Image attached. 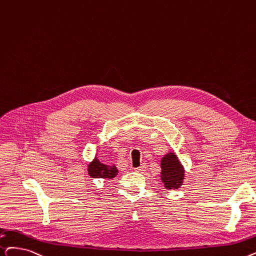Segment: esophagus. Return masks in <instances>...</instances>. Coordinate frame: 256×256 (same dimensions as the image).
Segmentation results:
<instances>
[{"instance_id": "1", "label": "esophagus", "mask_w": 256, "mask_h": 256, "mask_svg": "<svg viewBox=\"0 0 256 256\" xmlns=\"http://www.w3.org/2000/svg\"><path fill=\"white\" fill-rule=\"evenodd\" d=\"M146 164H142L140 168H135V172H144L146 170Z\"/></svg>"}]
</instances>
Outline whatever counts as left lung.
<instances>
[{
  "instance_id": "1",
  "label": "left lung",
  "mask_w": 256,
  "mask_h": 256,
  "mask_svg": "<svg viewBox=\"0 0 256 256\" xmlns=\"http://www.w3.org/2000/svg\"><path fill=\"white\" fill-rule=\"evenodd\" d=\"M161 180L166 190H176L184 180V170L174 152L165 154L161 160Z\"/></svg>"
}]
</instances>
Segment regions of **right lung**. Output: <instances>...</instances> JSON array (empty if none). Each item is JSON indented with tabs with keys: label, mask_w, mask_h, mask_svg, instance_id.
<instances>
[{
	"label": "right lung",
	"mask_w": 256,
	"mask_h": 256,
	"mask_svg": "<svg viewBox=\"0 0 256 256\" xmlns=\"http://www.w3.org/2000/svg\"><path fill=\"white\" fill-rule=\"evenodd\" d=\"M88 174L92 178H104V179H110V178L116 176L118 174V170L116 166H110L104 163H100L97 158H95L88 168Z\"/></svg>",
	"instance_id": "1"
}]
</instances>
